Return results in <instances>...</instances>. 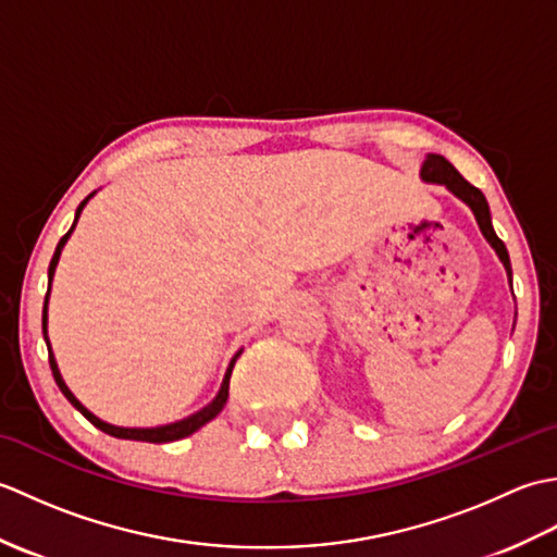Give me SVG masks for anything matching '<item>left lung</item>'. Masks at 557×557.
Listing matches in <instances>:
<instances>
[{"mask_svg": "<svg viewBox=\"0 0 557 557\" xmlns=\"http://www.w3.org/2000/svg\"><path fill=\"white\" fill-rule=\"evenodd\" d=\"M419 176H421V182H425V184H441V186H445L449 194L457 196L461 203L469 206V210L474 212V218H476V224H479V230L483 234V239L491 244L495 256L500 258V263H503V268L507 272V280H510V287H512L510 253H507L505 244L498 239V234H495V230H493L491 208H488L486 196H483L476 186H471L465 180V176H461L443 156H435V152H429V156H425Z\"/></svg>", "mask_w": 557, "mask_h": 557, "instance_id": "left-lung-1", "label": "left lung"}]
</instances>
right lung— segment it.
I'll list each match as a JSON object with an SVG mask.
<instances>
[{"label": "right lung", "mask_w": 557, "mask_h": 557, "mask_svg": "<svg viewBox=\"0 0 557 557\" xmlns=\"http://www.w3.org/2000/svg\"><path fill=\"white\" fill-rule=\"evenodd\" d=\"M92 196H96V191H92L90 196H86V198L81 200V206L76 208L74 224H71V230L62 236V239H59V244H57V248H54V256H52V260H50V268H47V282H50V287H47V297H45V306H42V335H45L47 351H50V369H52V375H54V381H57L59 389H62L64 397L71 401V405H74V407L83 413V417H86L92 425H96V429L104 431L108 435L122 437V441H140V443H172V441H182V437L196 433L198 429H203V425H206L208 421L215 419L218 413L224 409V405H227L232 369H234L236 359L242 357V349L236 351L234 357H232V361H230V366H227V373H224V377H222V385H220V389H218V395L212 397V401H208V405H206L203 409H198L196 413H191V417L180 419V421H174V423H164V425H152V429H126V425H114V423H108V421L98 419L96 413H92L90 409H86V407L81 405V401L76 399V395L71 393L69 385L64 383L62 373H59V366H57V359H54V351H52V345H50V337H47V304H50V289H52V280H54V270H57V263H59V256H62V248L66 246L71 232L76 230V222H78V218H81V212H83V208H86V203H88V200H90Z\"/></svg>", "instance_id": "right-lung-1"}]
</instances>
